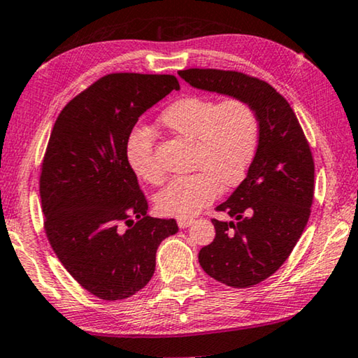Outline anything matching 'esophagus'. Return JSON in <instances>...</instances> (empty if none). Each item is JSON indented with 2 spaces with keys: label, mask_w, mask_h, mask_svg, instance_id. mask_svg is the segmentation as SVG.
Wrapping results in <instances>:
<instances>
[{
  "label": "esophagus",
  "mask_w": 358,
  "mask_h": 358,
  "mask_svg": "<svg viewBox=\"0 0 358 358\" xmlns=\"http://www.w3.org/2000/svg\"><path fill=\"white\" fill-rule=\"evenodd\" d=\"M194 222H195L194 217H179L178 219V225L180 229H187L189 225H192Z\"/></svg>",
  "instance_id": "esophagus-1"
}]
</instances>
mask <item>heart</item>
Returning a JSON list of instances; mask_svg holds the SVG:
<instances>
[{
  "instance_id": "heart-1",
  "label": "heart",
  "mask_w": 358,
  "mask_h": 358,
  "mask_svg": "<svg viewBox=\"0 0 358 358\" xmlns=\"http://www.w3.org/2000/svg\"><path fill=\"white\" fill-rule=\"evenodd\" d=\"M169 133L192 141L194 174L178 178L157 196V206L166 216H195L217 196L221 185L234 187L243 179L257 147V118L248 102L227 97L214 103L203 96H184L158 117ZM153 136L141 126L129 131L126 160L147 182L164 179L153 155Z\"/></svg>"
}]
</instances>
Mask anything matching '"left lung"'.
<instances>
[{
  "label": "left lung",
  "instance_id": "1",
  "mask_svg": "<svg viewBox=\"0 0 358 358\" xmlns=\"http://www.w3.org/2000/svg\"><path fill=\"white\" fill-rule=\"evenodd\" d=\"M196 90L248 102L259 123L256 155L234 194L216 210L234 221L213 219L216 236L203 246V271L234 288H250L288 259L310 216L313 158L302 128L282 94L240 71L180 70Z\"/></svg>",
  "mask_w": 358,
  "mask_h": 358
}]
</instances>
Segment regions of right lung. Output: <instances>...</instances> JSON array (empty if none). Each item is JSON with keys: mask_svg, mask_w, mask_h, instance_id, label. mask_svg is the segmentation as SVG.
<instances>
[{"mask_svg": "<svg viewBox=\"0 0 358 358\" xmlns=\"http://www.w3.org/2000/svg\"><path fill=\"white\" fill-rule=\"evenodd\" d=\"M173 90V75H107L71 99L49 137L40 178L48 240L71 277L101 299L144 288L158 246L179 230L174 219L147 216L126 160L129 131Z\"/></svg>", "mask_w": 358, "mask_h": 358, "instance_id": "1", "label": "right lung"}]
</instances>
